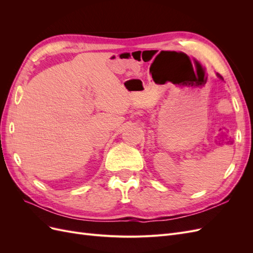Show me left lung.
Masks as SVG:
<instances>
[{"mask_svg": "<svg viewBox=\"0 0 253 253\" xmlns=\"http://www.w3.org/2000/svg\"><path fill=\"white\" fill-rule=\"evenodd\" d=\"M216 75H217V77H218L219 79H221V80H224V79H223V77H221V76H220L219 74H216Z\"/></svg>", "mask_w": 253, "mask_h": 253, "instance_id": "left-lung-1", "label": "left lung"}]
</instances>
